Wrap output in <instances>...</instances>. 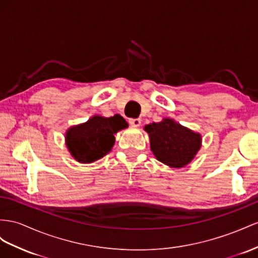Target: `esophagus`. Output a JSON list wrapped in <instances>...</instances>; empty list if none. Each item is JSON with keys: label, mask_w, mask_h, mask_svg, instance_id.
Segmentation results:
<instances>
[{"label": "esophagus", "mask_w": 258, "mask_h": 258, "mask_svg": "<svg viewBox=\"0 0 258 258\" xmlns=\"http://www.w3.org/2000/svg\"><path fill=\"white\" fill-rule=\"evenodd\" d=\"M128 122H130L131 125H133V126H140L141 118H130Z\"/></svg>", "instance_id": "esophagus-1"}]
</instances>
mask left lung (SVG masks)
<instances>
[{
    "label": "left lung",
    "mask_w": 258,
    "mask_h": 258,
    "mask_svg": "<svg viewBox=\"0 0 258 258\" xmlns=\"http://www.w3.org/2000/svg\"><path fill=\"white\" fill-rule=\"evenodd\" d=\"M150 148L159 161L172 168H182L192 161L201 148L202 136L170 118L145 126Z\"/></svg>",
    "instance_id": "1"
}]
</instances>
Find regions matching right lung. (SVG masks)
<instances>
[{"label": "right lung", "instance_id": "add662e5", "mask_svg": "<svg viewBox=\"0 0 258 258\" xmlns=\"http://www.w3.org/2000/svg\"><path fill=\"white\" fill-rule=\"evenodd\" d=\"M127 127L124 118L96 115L89 121L71 127L66 133V145L78 162L89 163L108 154L114 145L116 132Z\"/></svg>", "mask_w": 258, "mask_h": 258}]
</instances>
